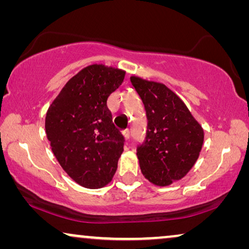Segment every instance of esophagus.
<instances>
[{"mask_svg":"<svg viewBox=\"0 0 249 249\" xmlns=\"http://www.w3.org/2000/svg\"><path fill=\"white\" fill-rule=\"evenodd\" d=\"M124 139H125V141H127V142L130 141V131H129V130H125V131L124 132Z\"/></svg>","mask_w":249,"mask_h":249,"instance_id":"esophagus-1","label":"esophagus"}]
</instances>
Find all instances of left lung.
<instances>
[{"label": "left lung", "instance_id": "8db88e82", "mask_svg": "<svg viewBox=\"0 0 249 249\" xmlns=\"http://www.w3.org/2000/svg\"><path fill=\"white\" fill-rule=\"evenodd\" d=\"M144 103L147 136L137 149L142 173L153 185L165 187L185 177L198 159L204 130L186 104L165 85L130 77Z\"/></svg>", "mask_w": 249, "mask_h": 249}]
</instances>
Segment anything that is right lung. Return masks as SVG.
I'll list each match as a JSON object with an SVG mask.
<instances>
[{
    "label": "right lung",
    "mask_w": 249,
    "mask_h": 249,
    "mask_svg": "<svg viewBox=\"0 0 249 249\" xmlns=\"http://www.w3.org/2000/svg\"><path fill=\"white\" fill-rule=\"evenodd\" d=\"M124 70L91 64L80 70L50 105L45 131L57 162L78 185L107 186L124 152V136L115 129L107 97L124 83Z\"/></svg>",
    "instance_id": "right-lung-1"
}]
</instances>
